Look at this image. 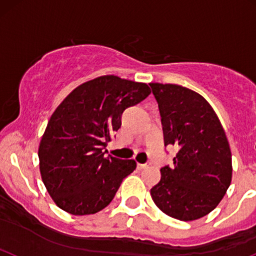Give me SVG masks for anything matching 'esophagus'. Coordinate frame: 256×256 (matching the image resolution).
<instances>
[{"mask_svg": "<svg viewBox=\"0 0 256 256\" xmlns=\"http://www.w3.org/2000/svg\"><path fill=\"white\" fill-rule=\"evenodd\" d=\"M150 166V163H137V168L138 169H144V168H148V166Z\"/></svg>", "mask_w": 256, "mask_h": 256, "instance_id": "34e87169", "label": "esophagus"}]
</instances>
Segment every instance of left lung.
Instances as JSON below:
<instances>
[{"label":"left lung","instance_id":"1","mask_svg":"<svg viewBox=\"0 0 256 256\" xmlns=\"http://www.w3.org/2000/svg\"><path fill=\"white\" fill-rule=\"evenodd\" d=\"M158 103L164 146L178 147L160 168L150 196L173 218L194 220L220 202L232 180V154L216 112L202 96L178 84L150 83Z\"/></svg>","mask_w":256,"mask_h":256}]
</instances>
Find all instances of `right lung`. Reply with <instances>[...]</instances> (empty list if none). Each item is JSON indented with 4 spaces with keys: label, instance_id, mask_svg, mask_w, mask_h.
Returning a JSON list of instances; mask_svg holds the SVG:
<instances>
[{
    "label": "right lung",
    "instance_id": "1",
    "mask_svg": "<svg viewBox=\"0 0 256 256\" xmlns=\"http://www.w3.org/2000/svg\"><path fill=\"white\" fill-rule=\"evenodd\" d=\"M146 83L102 76L72 90L51 115L39 146L42 179L55 204L74 216L112 202L134 160L106 157L121 115L150 96Z\"/></svg>",
    "mask_w": 256,
    "mask_h": 256
}]
</instances>
